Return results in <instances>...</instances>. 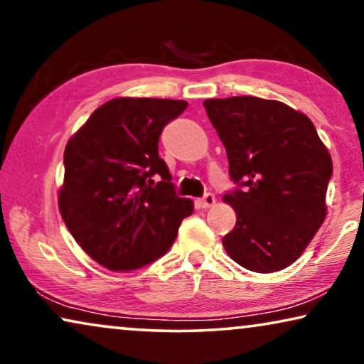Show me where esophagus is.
Listing matches in <instances>:
<instances>
[{
	"label": "esophagus",
	"instance_id": "34e87169",
	"mask_svg": "<svg viewBox=\"0 0 364 364\" xmlns=\"http://www.w3.org/2000/svg\"><path fill=\"white\" fill-rule=\"evenodd\" d=\"M199 204H201L203 209H208V208H211V206H214V204H216V198H214V194L206 193L201 198V201H199Z\"/></svg>",
	"mask_w": 364,
	"mask_h": 364
}]
</instances>
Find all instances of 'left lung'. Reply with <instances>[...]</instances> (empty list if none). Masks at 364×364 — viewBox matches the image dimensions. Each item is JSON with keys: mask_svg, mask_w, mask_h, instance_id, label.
<instances>
[{"mask_svg": "<svg viewBox=\"0 0 364 364\" xmlns=\"http://www.w3.org/2000/svg\"><path fill=\"white\" fill-rule=\"evenodd\" d=\"M237 184L224 194L235 228L223 237L234 262L269 274L300 257L326 216L333 163L311 120L279 100H204Z\"/></svg>", "mask_w": 364, "mask_h": 364, "instance_id": "8db88e82", "label": "left lung"}]
</instances>
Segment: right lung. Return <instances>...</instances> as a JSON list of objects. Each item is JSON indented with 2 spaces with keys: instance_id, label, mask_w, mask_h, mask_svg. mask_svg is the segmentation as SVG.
I'll list each match as a JSON object with an SVG mask.
<instances>
[{
  "instance_id": "add662e5",
  "label": "right lung",
  "mask_w": 364,
  "mask_h": 364,
  "mask_svg": "<svg viewBox=\"0 0 364 364\" xmlns=\"http://www.w3.org/2000/svg\"><path fill=\"white\" fill-rule=\"evenodd\" d=\"M188 102L119 97L100 105L64 151L59 209L69 232L95 262L135 270L175 242L193 201L180 198L158 140Z\"/></svg>"
}]
</instances>
